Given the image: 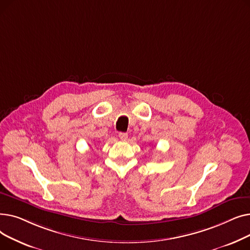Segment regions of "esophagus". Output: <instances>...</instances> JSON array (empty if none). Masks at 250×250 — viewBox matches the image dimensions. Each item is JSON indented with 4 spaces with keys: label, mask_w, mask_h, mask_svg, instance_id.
<instances>
[{
    "label": "esophagus",
    "mask_w": 250,
    "mask_h": 250,
    "mask_svg": "<svg viewBox=\"0 0 250 250\" xmlns=\"http://www.w3.org/2000/svg\"><path fill=\"white\" fill-rule=\"evenodd\" d=\"M118 137L122 141H126L127 140V134L126 133H120L118 134Z\"/></svg>",
    "instance_id": "obj_1"
}]
</instances>
